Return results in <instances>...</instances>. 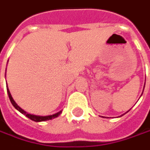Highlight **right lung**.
Returning a JSON list of instances; mask_svg holds the SVG:
<instances>
[{
  "label": "right lung",
  "instance_id": "right-lung-1",
  "mask_svg": "<svg viewBox=\"0 0 150 150\" xmlns=\"http://www.w3.org/2000/svg\"><path fill=\"white\" fill-rule=\"evenodd\" d=\"M7 88V93H8V96H9V98H10V101L11 102V104L13 105V106L18 110L22 114H24V115L27 116L28 118H30L32 120H34V121H36V122H40V121H45V120H52L54 119V118H56V117H58L60 114H61V112L62 111H59L58 113H56V114H54V115H47V116H40V115H31V114H29V113H27L26 111L23 110V109H21V107L19 106V105H17L16 103V101L13 100V98H12L11 95V92L9 91V89H8V87L6 86Z\"/></svg>",
  "mask_w": 150,
  "mask_h": 150
}]
</instances>
